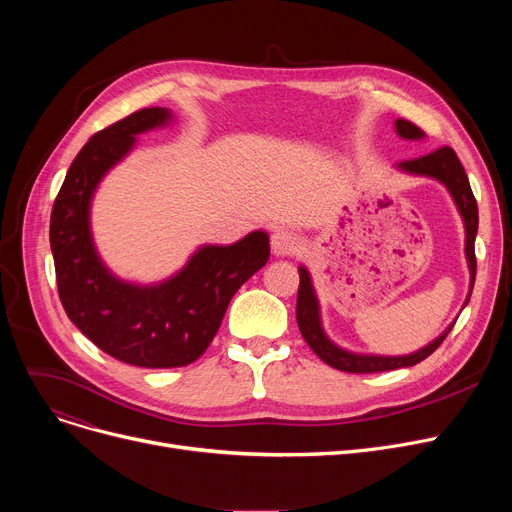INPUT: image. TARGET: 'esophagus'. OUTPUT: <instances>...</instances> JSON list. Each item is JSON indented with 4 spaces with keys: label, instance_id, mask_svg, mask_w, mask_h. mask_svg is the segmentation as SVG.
<instances>
[{
    "label": "esophagus",
    "instance_id": "34e87169",
    "mask_svg": "<svg viewBox=\"0 0 512 512\" xmlns=\"http://www.w3.org/2000/svg\"><path fill=\"white\" fill-rule=\"evenodd\" d=\"M297 249H299V236L294 234L292 230L282 228V230H276L272 234V251H274V255L288 257V255L297 253Z\"/></svg>",
    "mask_w": 512,
    "mask_h": 512
}]
</instances>
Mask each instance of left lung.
Here are the masks:
<instances>
[{
	"instance_id": "left-lung-1",
	"label": "left lung",
	"mask_w": 512,
	"mask_h": 512,
	"mask_svg": "<svg viewBox=\"0 0 512 512\" xmlns=\"http://www.w3.org/2000/svg\"><path fill=\"white\" fill-rule=\"evenodd\" d=\"M396 132L400 134L402 139H423V130L419 126H415L413 122L398 118L396 122ZM400 170H405L409 174H419V176H429L440 180L454 199L456 207H459L463 222H465V255H467V263H469V272H471V290H473V282H475V272H477V259H475V236H477V224H479V213H477V201L473 197L469 178L465 174V168L456 157L454 149L450 147H440L432 153L415 157V159H407L400 161L398 164ZM301 274V284H299V294H297V324L299 330L305 338V342L311 346V351L334 369L346 371V373H378V371H390V369H398V367H411L421 363L423 359H427L432 355L436 348L444 342V338L448 336V332L452 330V326L438 336L434 342H429L427 346L419 348L417 353L413 355H405V357H380V355H357V353H348L344 348L336 346L321 328V319H319V303L315 297V290L309 278V272L305 267H299ZM471 297V294H469ZM467 297V303H469ZM465 303V305H467Z\"/></svg>"
}]
</instances>
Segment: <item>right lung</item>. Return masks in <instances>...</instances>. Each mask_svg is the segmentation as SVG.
I'll return each instance as SVG.
<instances>
[{
	"label": "right lung",
	"mask_w": 512,
	"mask_h": 512,
	"mask_svg": "<svg viewBox=\"0 0 512 512\" xmlns=\"http://www.w3.org/2000/svg\"><path fill=\"white\" fill-rule=\"evenodd\" d=\"M168 120L166 107H145L95 132L74 157L49 222L60 301L72 324L110 357L151 369L197 361L234 292L270 259V238L257 230L230 247H201L182 272L157 286H134L107 272L89 228L95 188L139 132Z\"/></svg>",
	"instance_id": "obj_1"
}]
</instances>
